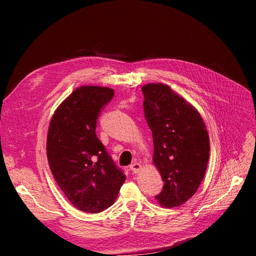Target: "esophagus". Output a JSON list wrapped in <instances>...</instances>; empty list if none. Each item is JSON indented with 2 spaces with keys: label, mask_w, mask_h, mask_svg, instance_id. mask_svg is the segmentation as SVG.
<instances>
[{
  "label": "esophagus",
  "mask_w": 256,
  "mask_h": 256,
  "mask_svg": "<svg viewBox=\"0 0 256 256\" xmlns=\"http://www.w3.org/2000/svg\"><path fill=\"white\" fill-rule=\"evenodd\" d=\"M130 170L134 173H138V172H140V170H141V164H138V162H134V164L130 166Z\"/></svg>",
  "instance_id": "obj_1"
}]
</instances>
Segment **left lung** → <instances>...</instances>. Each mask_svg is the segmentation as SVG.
<instances>
[{
    "label": "left lung",
    "mask_w": 256,
    "mask_h": 256,
    "mask_svg": "<svg viewBox=\"0 0 256 256\" xmlns=\"http://www.w3.org/2000/svg\"><path fill=\"white\" fill-rule=\"evenodd\" d=\"M144 114L154 140V164L164 180L160 205L177 207L196 192L206 173L209 136L200 113L161 83L142 88Z\"/></svg>",
    "instance_id": "8db88e82"
}]
</instances>
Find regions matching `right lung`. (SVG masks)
<instances>
[{
    "label": "right lung",
    "mask_w": 256,
    "mask_h": 256,
    "mask_svg": "<svg viewBox=\"0 0 256 256\" xmlns=\"http://www.w3.org/2000/svg\"><path fill=\"white\" fill-rule=\"evenodd\" d=\"M113 96L109 88L81 86L60 104L50 122V170L67 198L84 212L110 207L126 180L96 136L98 116Z\"/></svg>",
    "instance_id": "right-lung-1"
}]
</instances>
